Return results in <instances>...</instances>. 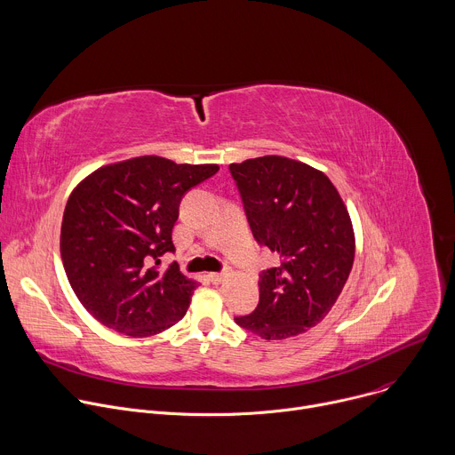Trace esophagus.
<instances>
[{
	"label": "esophagus",
	"mask_w": 455,
	"mask_h": 455,
	"mask_svg": "<svg viewBox=\"0 0 455 455\" xmlns=\"http://www.w3.org/2000/svg\"><path fill=\"white\" fill-rule=\"evenodd\" d=\"M228 275H230V272H228V270H225V272H214V274H209V279H211L212 283L220 284V283H223Z\"/></svg>",
	"instance_id": "obj_1"
}]
</instances>
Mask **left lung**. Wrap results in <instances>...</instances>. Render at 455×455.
Wrapping results in <instances>:
<instances>
[{"instance_id": "1", "label": "left lung", "mask_w": 455, "mask_h": 455, "mask_svg": "<svg viewBox=\"0 0 455 455\" xmlns=\"http://www.w3.org/2000/svg\"><path fill=\"white\" fill-rule=\"evenodd\" d=\"M251 234L279 255L261 274L259 304L235 323L265 340L306 333L337 302L355 261L349 212L331 180L268 155L230 164Z\"/></svg>"}]
</instances>
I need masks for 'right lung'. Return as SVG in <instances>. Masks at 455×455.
Masks as SVG:
<instances>
[{"instance_id":"add662e5","label":"right lung","mask_w":455,"mask_h":455,"mask_svg":"<svg viewBox=\"0 0 455 455\" xmlns=\"http://www.w3.org/2000/svg\"><path fill=\"white\" fill-rule=\"evenodd\" d=\"M216 164L137 156L104 165L70 194L60 225L64 272L81 304L102 326L144 339L174 326L198 281L176 263L172 227L183 194L214 176Z\"/></svg>"}]
</instances>
